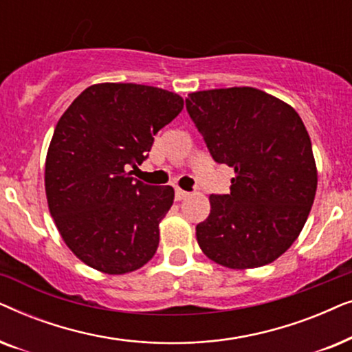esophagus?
<instances>
[{
	"label": "esophagus",
	"mask_w": 352,
	"mask_h": 352,
	"mask_svg": "<svg viewBox=\"0 0 352 352\" xmlns=\"http://www.w3.org/2000/svg\"><path fill=\"white\" fill-rule=\"evenodd\" d=\"M175 197H176V200H184L186 197H189V192H186V190H182V189H179V187H176V190H175Z\"/></svg>",
	"instance_id": "34e87169"
}]
</instances>
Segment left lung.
I'll return each mask as SVG.
<instances>
[{
  "instance_id": "left-lung-1",
  "label": "left lung",
  "mask_w": 352,
  "mask_h": 352,
  "mask_svg": "<svg viewBox=\"0 0 352 352\" xmlns=\"http://www.w3.org/2000/svg\"><path fill=\"white\" fill-rule=\"evenodd\" d=\"M186 109L216 163L232 166L229 194H211L197 240L230 269L259 267L300 235L317 189L309 134L295 109L256 88L192 93Z\"/></svg>"
}]
</instances>
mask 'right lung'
<instances>
[{
  "label": "right lung",
  "instance_id": "add662e5",
  "mask_svg": "<svg viewBox=\"0 0 352 352\" xmlns=\"http://www.w3.org/2000/svg\"><path fill=\"white\" fill-rule=\"evenodd\" d=\"M184 105L181 96L134 83L86 88L56 124L46 157L47 205L72 252L105 274L142 267L157 252L171 186H148L129 168Z\"/></svg>",
  "mask_w": 352,
  "mask_h": 352
}]
</instances>
